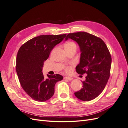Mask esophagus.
Listing matches in <instances>:
<instances>
[{"label":"esophagus","instance_id":"obj_1","mask_svg":"<svg viewBox=\"0 0 128 128\" xmlns=\"http://www.w3.org/2000/svg\"><path fill=\"white\" fill-rule=\"evenodd\" d=\"M64 79H66V80H72L73 78H72V77H68V76H66L64 77Z\"/></svg>","mask_w":128,"mask_h":128}]
</instances>
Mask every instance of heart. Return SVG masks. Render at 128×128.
<instances>
[{
  "mask_svg": "<svg viewBox=\"0 0 128 128\" xmlns=\"http://www.w3.org/2000/svg\"><path fill=\"white\" fill-rule=\"evenodd\" d=\"M74 47H76V45L74 42H68L65 45V48H72ZM70 70V69L69 68H66V72H68Z\"/></svg>",
  "mask_w": 128,
  "mask_h": 128,
  "instance_id": "b5f03b06",
  "label": "heart"
}]
</instances>
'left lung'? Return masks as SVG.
<instances>
[{
	"instance_id": "obj_1",
	"label": "left lung",
	"mask_w": 128,
	"mask_h": 128,
	"mask_svg": "<svg viewBox=\"0 0 128 128\" xmlns=\"http://www.w3.org/2000/svg\"><path fill=\"white\" fill-rule=\"evenodd\" d=\"M69 38L77 42L80 51V64L76 67L79 74H86L82 81V88L74 93L82 101H90L101 94L110 78L112 64L110 52L104 42L98 37L81 32L67 34Z\"/></svg>"
}]
</instances>
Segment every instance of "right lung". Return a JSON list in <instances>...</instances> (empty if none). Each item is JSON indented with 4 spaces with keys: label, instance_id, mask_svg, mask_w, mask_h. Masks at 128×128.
I'll return each mask as SVG.
<instances>
[{
    "label": "right lung",
    "instance_id": "1",
    "mask_svg": "<svg viewBox=\"0 0 128 128\" xmlns=\"http://www.w3.org/2000/svg\"><path fill=\"white\" fill-rule=\"evenodd\" d=\"M66 34L34 37L18 50L16 70L19 81L26 94L36 101L43 102L51 98L54 93L56 83L63 79L59 74L47 75L48 77L45 78L42 68L52 49L62 41Z\"/></svg>",
    "mask_w": 128,
    "mask_h": 128
}]
</instances>
